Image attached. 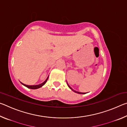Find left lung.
Instances as JSON below:
<instances>
[{
    "label": "left lung",
    "instance_id": "left-lung-1",
    "mask_svg": "<svg viewBox=\"0 0 127 127\" xmlns=\"http://www.w3.org/2000/svg\"><path fill=\"white\" fill-rule=\"evenodd\" d=\"M68 86H69V87L70 88V89H71L72 90V91H73L74 92H76V93H78V94H86V93H82V92H77V91H74V90H73L72 89V88L71 87H70V86H69L68 85Z\"/></svg>",
    "mask_w": 127,
    "mask_h": 127
}]
</instances>
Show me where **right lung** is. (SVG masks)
<instances>
[{
  "mask_svg": "<svg viewBox=\"0 0 127 127\" xmlns=\"http://www.w3.org/2000/svg\"><path fill=\"white\" fill-rule=\"evenodd\" d=\"M48 78H49V77H48V78H46V80L44 82L42 83H41V84H40V85H38L29 86V85H25V84H23V83H22V85H23L24 86H25L26 87H27V88H29V89H38V88H40V87H42V86H44L46 82V81H48Z\"/></svg>",
  "mask_w": 127,
  "mask_h": 127,
  "instance_id": "right-lung-1",
  "label": "right lung"
}]
</instances>
